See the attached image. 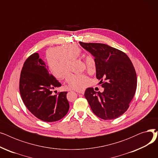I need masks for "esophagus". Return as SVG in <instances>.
<instances>
[{
	"instance_id": "obj_1",
	"label": "esophagus",
	"mask_w": 158,
	"mask_h": 158,
	"mask_svg": "<svg viewBox=\"0 0 158 158\" xmlns=\"http://www.w3.org/2000/svg\"><path fill=\"white\" fill-rule=\"evenodd\" d=\"M76 92L81 94H84L85 93V89H82V90H76Z\"/></svg>"
}]
</instances>
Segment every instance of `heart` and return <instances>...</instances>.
<instances>
[{"label":"heart","instance_id":"obj_1","mask_svg":"<svg viewBox=\"0 0 158 158\" xmlns=\"http://www.w3.org/2000/svg\"><path fill=\"white\" fill-rule=\"evenodd\" d=\"M82 55V50L76 44H64L47 49L45 61L48 70L53 77L61 79L64 77L69 86L76 90L85 89L91 85V80L83 74H75L72 71V61ZM87 71L90 74L96 72L97 63L91 55L86 59Z\"/></svg>","mask_w":158,"mask_h":158}]
</instances>
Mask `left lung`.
Segmentation results:
<instances>
[{"label": "left lung", "mask_w": 158, "mask_h": 158, "mask_svg": "<svg viewBox=\"0 0 158 158\" xmlns=\"http://www.w3.org/2000/svg\"><path fill=\"white\" fill-rule=\"evenodd\" d=\"M61 83L50 73L38 53L25 61L20 77V93L29 111L38 118L48 122L63 118L68 113L69 103L66 92L52 95V89Z\"/></svg>", "instance_id": "left-lung-1"}]
</instances>
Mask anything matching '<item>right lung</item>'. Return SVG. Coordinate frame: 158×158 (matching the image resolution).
Masks as SVG:
<instances>
[{
    "mask_svg": "<svg viewBox=\"0 0 158 158\" xmlns=\"http://www.w3.org/2000/svg\"><path fill=\"white\" fill-rule=\"evenodd\" d=\"M79 43L95 57L96 77L104 88V92L97 94L93 88L86 89L85 96L91 109L102 119L117 118L127 110L136 92L133 64L125 53L107 45Z\"/></svg>",
    "mask_w": 158,
    "mask_h": 158,
    "instance_id": "1",
    "label": "right lung"
}]
</instances>
